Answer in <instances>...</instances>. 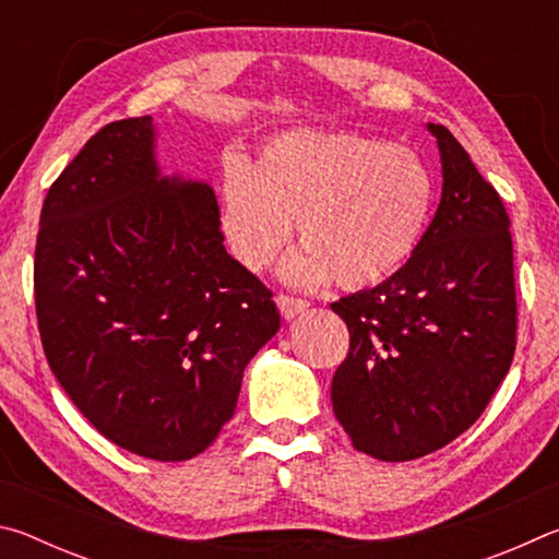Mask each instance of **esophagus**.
Returning <instances> with one entry per match:
<instances>
[{
    "label": "esophagus",
    "instance_id": "34e87169",
    "mask_svg": "<svg viewBox=\"0 0 559 559\" xmlns=\"http://www.w3.org/2000/svg\"><path fill=\"white\" fill-rule=\"evenodd\" d=\"M276 306L281 310V316L286 318V320H290V318H296L298 313H302V310H308L310 302L302 300V298L286 296V293H281V296L276 298Z\"/></svg>",
    "mask_w": 559,
    "mask_h": 559
}]
</instances>
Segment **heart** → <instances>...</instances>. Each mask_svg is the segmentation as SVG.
Instances as JSON below:
<instances>
[{"instance_id": "1", "label": "heart", "mask_w": 559, "mask_h": 559, "mask_svg": "<svg viewBox=\"0 0 559 559\" xmlns=\"http://www.w3.org/2000/svg\"><path fill=\"white\" fill-rule=\"evenodd\" d=\"M219 197L226 243L243 269L276 266L296 222L302 249L288 261V281L370 288L419 249L433 177L409 147L290 130L269 140L253 165L226 159Z\"/></svg>"}]
</instances>
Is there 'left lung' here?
<instances>
[{
  "mask_svg": "<svg viewBox=\"0 0 559 559\" xmlns=\"http://www.w3.org/2000/svg\"><path fill=\"white\" fill-rule=\"evenodd\" d=\"M439 210L402 271L333 302L349 330L333 412L357 451L412 461L461 437L515 355L513 239L503 200L443 126Z\"/></svg>",
  "mask_w": 559,
  "mask_h": 559,
  "instance_id": "left-lung-1",
  "label": "left lung"
}]
</instances>
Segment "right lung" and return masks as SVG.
I'll return each instance as SVG.
<instances>
[{
    "instance_id": "obj_1",
    "label": "right lung",
    "mask_w": 559,
    "mask_h": 559,
    "mask_svg": "<svg viewBox=\"0 0 559 559\" xmlns=\"http://www.w3.org/2000/svg\"><path fill=\"white\" fill-rule=\"evenodd\" d=\"M153 118L103 126L49 187L34 253L46 362L108 441L155 461L210 449L273 293L224 249L204 182L163 177Z\"/></svg>"
}]
</instances>
